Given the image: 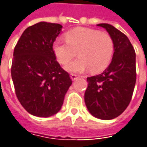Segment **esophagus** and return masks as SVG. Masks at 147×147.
<instances>
[{
  "label": "esophagus",
  "instance_id": "esophagus-1",
  "mask_svg": "<svg viewBox=\"0 0 147 147\" xmlns=\"http://www.w3.org/2000/svg\"><path fill=\"white\" fill-rule=\"evenodd\" d=\"M78 78L77 75H76V74H71V79L72 80H76Z\"/></svg>",
  "mask_w": 147,
  "mask_h": 147
}]
</instances>
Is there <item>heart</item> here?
<instances>
[{
    "label": "heart",
    "mask_w": 147,
    "mask_h": 147,
    "mask_svg": "<svg viewBox=\"0 0 147 147\" xmlns=\"http://www.w3.org/2000/svg\"><path fill=\"white\" fill-rule=\"evenodd\" d=\"M66 40L57 38L52 46L53 52L61 64H66L76 55L78 59L66 65L70 72H100L110 63L114 52V42L107 33L89 28L79 27L65 34Z\"/></svg>",
    "instance_id": "heart-1"
}]
</instances>
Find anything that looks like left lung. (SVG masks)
Wrapping results in <instances>:
<instances>
[{"mask_svg":"<svg viewBox=\"0 0 147 147\" xmlns=\"http://www.w3.org/2000/svg\"><path fill=\"white\" fill-rule=\"evenodd\" d=\"M114 42L111 63L102 73L87 78L84 101L91 114L101 120L118 117L128 107L136 83V55L122 32L109 24L101 23Z\"/></svg>","mask_w":147,"mask_h":147,"instance_id":"1","label":"left lung"}]
</instances>
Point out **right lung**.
Instances as JSON below:
<instances>
[{
    "instance_id": "add662e5",
    "label": "right lung",
    "mask_w": 147,
    "mask_h": 147,
    "mask_svg": "<svg viewBox=\"0 0 147 147\" xmlns=\"http://www.w3.org/2000/svg\"><path fill=\"white\" fill-rule=\"evenodd\" d=\"M60 24L41 22L22 33L13 51L11 76L19 102L32 115L48 117L61 109L72 81L57 62L53 42Z\"/></svg>"
}]
</instances>
